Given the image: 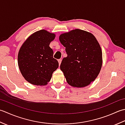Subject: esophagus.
Masks as SVG:
<instances>
[{
	"mask_svg": "<svg viewBox=\"0 0 125 125\" xmlns=\"http://www.w3.org/2000/svg\"><path fill=\"white\" fill-rule=\"evenodd\" d=\"M62 60L61 59H58V62H59V66H60V65L61 62H62Z\"/></svg>",
	"mask_w": 125,
	"mask_h": 125,
	"instance_id": "1",
	"label": "esophagus"
}]
</instances>
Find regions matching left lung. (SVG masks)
<instances>
[{"mask_svg":"<svg viewBox=\"0 0 125 125\" xmlns=\"http://www.w3.org/2000/svg\"><path fill=\"white\" fill-rule=\"evenodd\" d=\"M59 40L67 54L60 65L67 83L75 87L88 85L97 77L103 62L101 49L95 37L75 29L61 34Z\"/></svg>","mask_w":125,"mask_h":125,"instance_id":"1","label":"left lung"}]
</instances>
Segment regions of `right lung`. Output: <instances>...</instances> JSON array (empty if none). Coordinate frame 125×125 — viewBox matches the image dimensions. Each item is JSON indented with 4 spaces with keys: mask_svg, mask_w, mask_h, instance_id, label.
Returning a JSON list of instances; mask_svg holds the SVG:
<instances>
[{
    "mask_svg": "<svg viewBox=\"0 0 125 125\" xmlns=\"http://www.w3.org/2000/svg\"><path fill=\"white\" fill-rule=\"evenodd\" d=\"M55 36L47 31L40 30L31 35L20 48L18 55L20 72L33 85H46L59 67L49 46Z\"/></svg>",
    "mask_w": 125,
    "mask_h": 125,
    "instance_id": "add662e5",
    "label": "right lung"
}]
</instances>
